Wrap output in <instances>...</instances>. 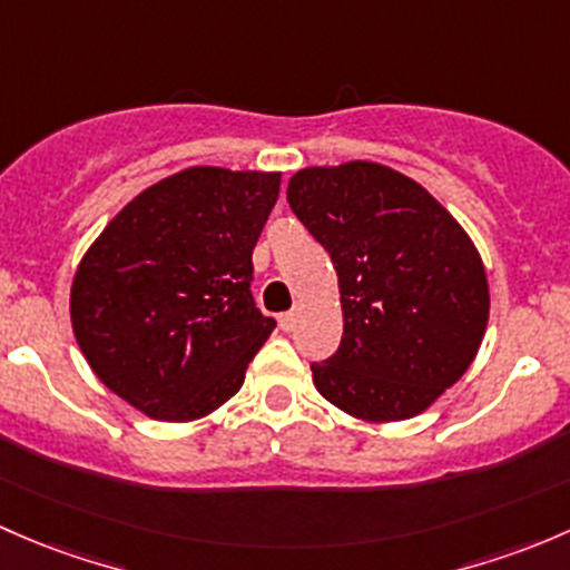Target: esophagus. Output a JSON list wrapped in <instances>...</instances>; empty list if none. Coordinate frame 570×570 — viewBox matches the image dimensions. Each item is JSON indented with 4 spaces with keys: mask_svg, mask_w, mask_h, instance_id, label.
Here are the masks:
<instances>
[{
    "mask_svg": "<svg viewBox=\"0 0 570 570\" xmlns=\"http://www.w3.org/2000/svg\"><path fill=\"white\" fill-rule=\"evenodd\" d=\"M293 326H296V313L279 315V328H283V332H293Z\"/></svg>",
    "mask_w": 570,
    "mask_h": 570,
    "instance_id": "esophagus-1",
    "label": "esophagus"
}]
</instances>
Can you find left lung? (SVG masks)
<instances>
[{
  "mask_svg": "<svg viewBox=\"0 0 570 570\" xmlns=\"http://www.w3.org/2000/svg\"><path fill=\"white\" fill-rule=\"evenodd\" d=\"M287 203L340 283L343 340L313 362L318 392L367 422L425 412L466 373L489 324L472 238L416 180L373 161L298 169Z\"/></svg>",
  "mask_w": 570,
  "mask_h": 570,
  "instance_id": "left-lung-1",
  "label": "left lung"
}]
</instances>
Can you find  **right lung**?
I'll return each mask as SVG.
<instances>
[{"label":"right lung","mask_w":570,"mask_h":570,"mask_svg":"<svg viewBox=\"0 0 570 570\" xmlns=\"http://www.w3.org/2000/svg\"><path fill=\"white\" fill-rule=\"evenodd\" d=\"M279 173L191 167L137 195L70 287L76 343L142 414L189 422L230 401L277 321L252 298V249Z\"/></svg>","instance_id":"obj_1"}]
</instances>
